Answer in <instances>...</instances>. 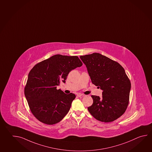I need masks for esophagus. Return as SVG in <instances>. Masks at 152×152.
Masks as SVG:
<instances>
[{
    "label": "esophagus",
    "instance_id": "esophagus-1",
    "mask_svg": "<svg viewBox=\"0 0 152 152\" xmlns=\"http://www.w3.org/2000/svg\"><path fill=\"white\" fill-rule=\"evenodd\" d=\"M77 96L78 97H81V96H83V94H81V93H77Z\"/></svg>",
    "mask_w": 152,
    "mask_h": 152
}]
</instances>
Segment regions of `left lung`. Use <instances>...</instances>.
Returning a JSON list of instances; mask_svg holds the SVG:
<instances>
[{
  "instance_id": "left-lung-1",
  "label": "left lung",
  "mask_w": 152,
  "mask_h": 152,
  "mask_svg": "<svg viewBox=\"0 0 152 152\" xmlns=\"http://www.w3.org/2000/svg\"><path fill=\"white\" fill-rule=\"evenodd\" d=\"M93 84L103 90L102 96L91 95L93 103L88 110L103 122H110L126 112L129 101L131 83L118 63L99 53L80 56Z\"/></svg>"
}]
</instances>
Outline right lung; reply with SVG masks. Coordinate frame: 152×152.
I'll list each match as a JSON object with an SVG mask.
<instances>
[{"label":"right lung","instance_id":"1","mask_svg":"<svg viewBox=\"0 0 152 152\" xmlns=\"http://www.w3.org/2000/svg\"><path fill=\"white\" fill-rule=\"evenodd\" d=\"M77 56L55 55L38 63L28 73L24 94L32 114L38 120L52 125L61 121L68 113L75 95L57 89L65 83L69 73L80 67Z\"/></svg>","mask_w":152,"mask_h":152}]
</instances>
